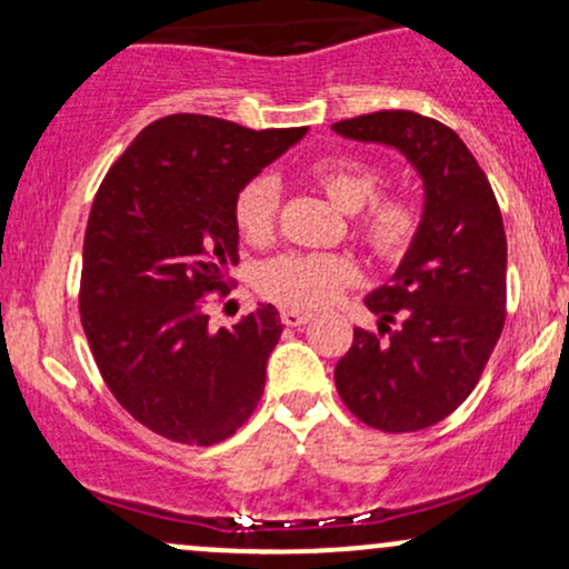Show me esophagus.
Returning <instances> with one entry per match:
<instances>
[{
    "label": "esophagus",
    "instance_id": "34e87169",
    "mask_svg": "<svg viewBox=\"0 0 569 569\" xmlns=\"http://www.w3.org/2000/svg\"><path fill=\"white\" fill-rule=\"evenodd\" d=\"M280 318H283L286 326H291V329H297V326H305L310 321V312H302V310H283L280 312Z\"/></svg>",
    "mask_w": 569,
    "mask_h": 569
}]
</instances>
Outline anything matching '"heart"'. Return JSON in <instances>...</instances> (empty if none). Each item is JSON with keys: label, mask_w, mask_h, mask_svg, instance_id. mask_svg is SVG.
<instances>
[{"label": "heart", "mask_w": 569, "mask_h": 569, "mask_svg": "<svg viewBox=\"0 0 569 569\" xmlns=\"http://www.w3.org/2000/svg\"><path fill=\"white\" fill-rule=\"evenodd\" d=\"M307 181L339 211L352 213V234L377 262L393 264L407 257L420 232V206L403 192H382L385 176L377 166L335 154L307 166ZM280 187L272 176H253L232 200V221L251 246L270 243L276 234ZM361 276L356 259L345 253H283L259 270V291L291 310H321Z\"/></svg>", "instance_id": "heart-1"}]
</instances>
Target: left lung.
Listing matches in <instances>:
<instances>
[{"label": "left lung", "mask_w": 569, "mask_h": 569, "mask_svg": "<svg viewBox=\"0 0 569 569\" xmlns=\"http://www.w3.org/2000/svg\"><path fill=\"white\" fill-rule=\"evenodd\" d=\"M352 141L396 147L426 187L420 232L367 297L380 335L352 329L339 398L369 428L411 433L471 396L506 323V230L485 171L452 128L407 109L339 120Z\"/></svg>", "instance_id": "left-lung-1"}]
</instances>
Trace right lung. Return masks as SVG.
<instances>
[{"label":"right lung","instance_id":"add662e5","mask_svg":"<svg viewBox=\"0 0 569 569\" xmlns=\"http://www.w3.org/2000/svg\"><path fill=\"white\" fill-rule=\"evenodd\" d=\"M305 133L168 114L98 187L82 246V329L120 407L162 439L211 447L262 398L283 331L278 310L262 305L213 331L206 297L230 291L227 270L240 259L238 189Z\"/></svg>","mask_w":569,"mask_h":569}]
</instances>
